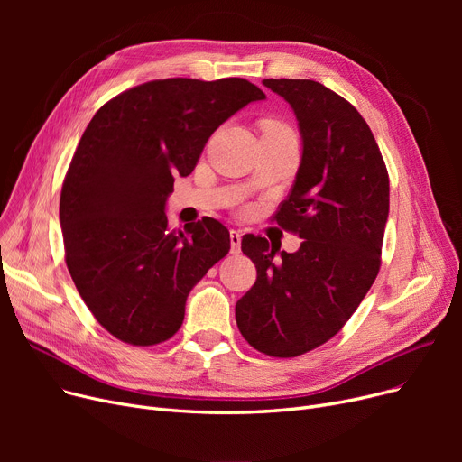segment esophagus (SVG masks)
<instances>
[{
    "label": "esophagus",
    "mask_w": 462,
    "mask_h": 462,
    "mask_svg": "<svg viewBox=\"0 0 462 462\" xmlns=\"http://www.w3.org/2000/svg\"><path fill=\"white\" fill-rule=\"evenodd\" d=\"M241 251V232L230 230V253L237 254Z\"/></svg>",
    "instance_id": "1"
}]
</instances>
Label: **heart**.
Listing matches in <instances>:
<instances>
[{
    "mask_svg": "<svg viewBox=\"0 0 462 462\" xmlns=\"http://www.w3.org/2000/svg\"><path fill=\"white\" fill-rule=\"evenodd\" d=\"M265 127H282L279 124H273V121H270V124H265Z\"/></svg>",
    "mask_w": 462,
    "mask_h": 462,
    "instance_id": "heart-1",
    "label": "heart"
}]
</instances>
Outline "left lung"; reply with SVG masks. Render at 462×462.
Masks as SVG:
<instances>
[{
    "instance_id": "1",
    "label": "left lung",
    "mask_w": 462,
    "mask_h": 462,
    "mask_svg": "<svg viewBox=\"0 0 462 462\" xmlns=\"http://www.w3.org/2000/svg\"><path fill=\"white\" fill-rule=\"evenodd\" d=\"M292 108L301 161L277 223L300 234L296 253L247 234L256 282L236 303L245 341L273 357H296L338 333L380 270L390 215V178L367 121L314 80L262 82Z\"/></svg>"
}]
</instances>
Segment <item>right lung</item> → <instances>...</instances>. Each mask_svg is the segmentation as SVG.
Segmentation results:
<instances>
[{"mask_svg":"<svg viewBox=\"0 0 462 462\" xmlns=\"http://www.w3.org/2000/svg\"><path fill=\"white\" fill-rule=\"evenodd\" d=\"M265 95L244 79H166L119 93L86 127L60 199L65 262L88 309L134 346L183 324L187 296L221 258L230 234L211 217L168 228L166 199L206 142Z\"/></svg>","mask_w":462,"mask_h":462,"instance_id":"1","label":"right lung"}]
</instances>
